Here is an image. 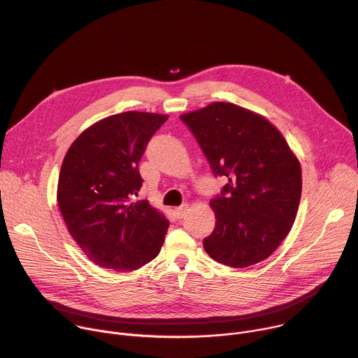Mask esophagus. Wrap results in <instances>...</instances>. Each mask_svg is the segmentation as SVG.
I'll use <instances>...</instances> for the list:
<instances>
[{"instance_id":"esophagus-1","label":"esophagus","mask_w":358,"mask_h":358,"mask_svg":"<svg viewBox=\"0 0 358 358\" xmlns=\"http://www.w3.org/2000/svg\"><path fill=\"white\" fill-rule=\"evenodd\" d=\"M187 206H182V207H178V208H176V211H174V214H176V217L178 218V220H181L184 215H185V213H187Z\"/></svg>"}]
</instances>
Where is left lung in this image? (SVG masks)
<instances>
[{
	"label": "left lung",
	"instance_id": "1",
	"mask_svg": "<svg viewBox=\"0 0 358 358\" xmlns=\"http://www.w3.org/2000/svg\"><path fill=\"white\" fill-rule=\"evenodd\" d=\"M215 176L228 177L210 201L215 228L202 241L218 264L248 268L269 258L290 232L301 195V167L283 134L262 115L229 101L180 116Z\"/></svg>",
	"mask_w": 358,
	"mask_h": 358
}]
</instances>
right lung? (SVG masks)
Returning <instances> with one entry per match:
<instances>
[{"mask_svg": "<svg viewBox=\"0 0 358 358\" xmlns=\"http://www.w3.org/2000/svg\"><path fill=\"white\" fill-rule=\"evenodd\" d=\"M167 119L136 110L108 116L83 130L66 151L58 206L72 238L100 268L136 271L162 250L169 220L147 199L131 196L143 182L144 148Z\"/></svg>", "mask_w": 358, "mask_h": 358, "instance_id": "add662e5", "label": "right lung"}]
</instances>
